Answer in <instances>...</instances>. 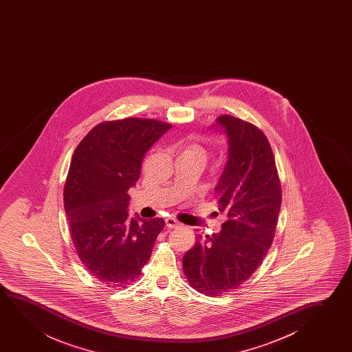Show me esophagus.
Returning a JSON list of instances; mask_svg holds the SVG:
<instances>
[{"label":"esophagus","mask_w":352,"mask_h":352,"mask_svg":"<svg viewBox=\"0 0 352 352\" xmlns=\"http://www.w3.org/2000/svg\"><path fill=\"white\" fill-rule=\"evenodd\" d=\"M180 222L177 221L173 217H168V219H166V226L168 227V228H175V227H180Z\"/></svg>","instance_id":"1"}]
</instances>
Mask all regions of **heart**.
Here are the masks:
<instances>
[{
	"instance_id": "b5f03b06",
	"label": "heart",
	"mask_w": 352,
	"mask_h": 352,
	"mask_svg": "<svg viewBox=\"0 0 352 352\" xmlns=\"http://www.w3.org/2000/svg\"><path fill=\"white\" fill-rule=\"evenodd\" d=\"M180 155H186V156H191V157H198V159H202L204 162L207 160L206 150L203 149L201 145L196 144V143L186 145Z\"/></svg>"
}]
</instances>
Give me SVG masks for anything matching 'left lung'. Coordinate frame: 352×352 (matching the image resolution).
I'll use <instances>...</instances> for the list:
<instances>
[{
    "instance_id": "1",
    "label": "left lung",
    "mask_w": 352,
    "mask_h": 352,
    "mask_svg": "<svg viewBox=\"0 0 352 352\" xmlns=\"http://www.w3.org/2000/svg\"><path fill=\"white\" fill-rule=\"evenodd\" d=\"M228 137V161L219 185L222 230L196 236L184 255V274L191 287L217 297L241 287L270 250L281 207V185L265 133L249 121L223 114L217 119Z\"/></svg>"
}]
</instances>
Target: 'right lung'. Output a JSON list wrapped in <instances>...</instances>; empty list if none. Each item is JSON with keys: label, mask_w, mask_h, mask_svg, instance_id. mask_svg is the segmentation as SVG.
<instances>
[{"label": "right lung", "mask_w": 352, "mask_h": 352, "mask_svg": "<svg viewBox=\"0 0 352 352\" xmlns=\"http://www.w3.org/2000/svg\"><path fill=\"white\" fill-rule=\"evenodd\" d=\"M170 127L144 118L103 121L74 150L63 190L71 238L87 272L108 287L140 278L164 230L161 217L129 219L127 192L145 153Z\"/></svg>", "instance_id": "add662e5"}]
</instances>
